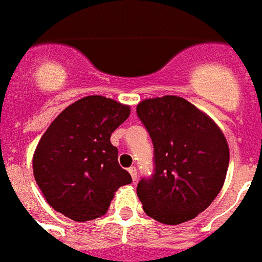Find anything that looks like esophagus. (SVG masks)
Listing matches in <instances>:
<instances>
[{"label": "esophagus", "mask_w": 262, "mask_h": 262, "mask_svg": "<svg viewBox=\"0 0 262 262\" xmlns=\"http://www.w3.org/2000/svg\"><path fill=\"white\" fill-rule=\"evenodd\" d=\"M129 172H130L132 179H133V182H136V181H137V168H136V167H130V168H129Z\"/></svg>", "instance_id": "obj_1"}]
</instances>
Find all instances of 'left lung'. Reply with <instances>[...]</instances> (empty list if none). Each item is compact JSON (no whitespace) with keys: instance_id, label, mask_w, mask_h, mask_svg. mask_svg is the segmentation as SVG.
<instances>
[{"instance_id":"obj_1","label":"left lung","mask_w":262,"mask_h":262,"mask_svg":"<svg viewBox=\"0 0 262 262\" xmlns=\"http://www.w3.org/2000/svg\"><path fill=\"white\" fill-rule=\"evenodd\" d=\"M137 117L154 144V174L141 178L144 212L179 224L205 211L223 187L230 151L220 127L186 99L166 95L139 103Z\"/></svg>"}]
</instances>
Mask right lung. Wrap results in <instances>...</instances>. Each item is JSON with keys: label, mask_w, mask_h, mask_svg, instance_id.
<instances>
[{"label": "right lung", "mask_w": 262, "mask_h": 262, "mask_svg": "<svg viewBox=\"0 0 262 262\" xmlns=\"http://www.w3.org/2000/svg\"><path fill=\"white\" fill-rule=\"evenodd\" d=\"M129 114V106L92 95L72 103L47 127L32 167L55 211L75 222L94 220L106 213L118 187L132 182L110 141Z\"/></svg>", "instance_id": "right-lung-1"}]
</instances>
